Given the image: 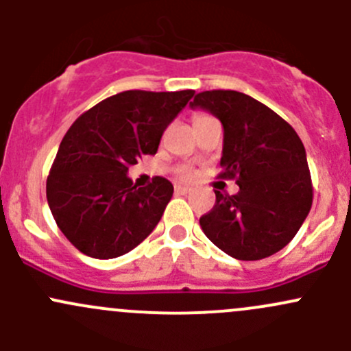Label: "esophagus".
<instances>
[{"label": "esophagus", "instance_id": "1", "mask_svg": "<svg viewBox=\"0 0 351 351\" xmlns=\"http://www.w3.org/2000/svg\"><path fill=\"white\" fill-rule=\"evenodd\" d=\"M190 189L189 186H182V185H175V193L176 195H185V193H189Z\"/></svg>", "mask_w": 351, "mask_h": 351}]
</instances>
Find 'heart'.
Listing matches in <instances>:
<instances>
[{
  "instance_id": "heart-1",
  "label": "heart",
  "mask_w": 351,
  "mask_h": 351,
  "mask_svg": "<svg viewBox=\"0 0 351 351\" xmlns=\"http://www.w3.org/2000/svg\"><path fill=\"white\" fill-rule=\"evenodd\" d=\"M210 119V115H207V113H197L195 117H193V125L195 123H200L204 122V120ZM193 178V169L189 168V166H182V168L178 169V180H182V182H189V180Z\"/></svg>"
}]
</instances>
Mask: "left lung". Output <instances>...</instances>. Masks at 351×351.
<instances>
[{
	"label": "left lung",
	"mask_w": 351,
	"mask_h": 351,
	"mask_svg": "<svg viewBox=\"0 0 351 351\" xmlns=\"http://www.w3.org/2000/svg\"><path fill=\"white\" fill-rule=\"evenodd\" d=\"M190 105L222 122L217 178L239 185L236 195L215 190V205L200 217L202 231L236 260L271 256L292 241L313 205L302 141L278 113L239 91H202Z\"/></svg>",
	"instance_id": "1"
}]
</instances>
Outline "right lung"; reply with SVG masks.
Masks as SVG:
<instances>
[{
  "mask_svg": "<svg viewBox=\"0 0 351 351\" xmlns=\"http://www.w3.org/2000/svg\"><path fill=\"white\" fill-rule=\"evenodd\" d=\"M193 95V90L122 91L74 120L45 192L56 224L77 251L108 260L129 253L153 232L173 185L154 176L137 189L127 171L144 154H156L165 129Z\"/></svg>",
  "mask_w": 351,
  "mask_h": 351,
  "instance_id": "add662e5",
  "label": "right lung"
}]
</instances>
